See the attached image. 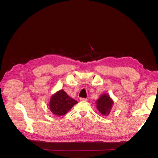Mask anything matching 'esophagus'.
Here are the masks:
<instances>
[{
    "mask_svg": "<svg viewBox=\"0 0 158 158\" xmlns=\"http://www.w3.org/2000/svg\"><path fill=\"white\" fill-rule=\"evenodd\" d=\"M79 99H80V101H81V102H85V101H87V99L83 98H80Z\"/></svg>",
    "mask_w": 158,
    "mask_h": 158,
    "instance_id": "obj_1",
    "label": "esophagus"
}]
</instances>
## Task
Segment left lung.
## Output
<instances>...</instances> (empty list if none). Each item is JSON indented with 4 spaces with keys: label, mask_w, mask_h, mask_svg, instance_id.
Returning a JSON list of instances; mask_svg holds the SVG:
<instances>
[{
    "label": "left lung",
    "mask_w": 158,
    "mask_h": 158,
    "mask_svg": "<svg viewBox=\"0 0 158 158\" xmlns=\"http://www.w3.org/2000/svg\"><path fill=\"white\" fill-rule=\"evenodd\" d=\"M95 103L99 113L103 116H108L111 111L114 102L107 94H103Z\"/></svg>",
    "instance_id": "obj_1"
}]
</instances>
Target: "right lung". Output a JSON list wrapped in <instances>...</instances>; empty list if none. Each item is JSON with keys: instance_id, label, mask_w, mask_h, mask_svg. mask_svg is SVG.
Returning <instances> with one entry per match:
<instances>
[{"instance_id": "right-lung-1", "label": "right lung", "mask_w": 158, "mask_h": 158, "mask_svg": "<svg viewBox=\"0 0 158 158\" xmlns=\"http://www.w3.org/2000/svg\"><path fill=\"white\" fill-rule=\"evenodd\" d=\"M77 103V101L69 97L63 89H60L51 96L49 109L55 115L61 116L69 111Z\"/></svg>"}]
</instances>
